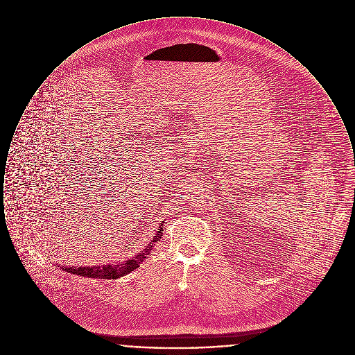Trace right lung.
<instances>
[{
	"label": "right lung",
	"mask_w": 355,
	"mask_h": 355,
	"mask_svg": "<svg viewBox=\"0 0 355 355\" xmlns=\"http://www.w3.org/2000/svg\"><path fill=\"white\" fill-rule=\"evenodd\" d=\"M161 226H159L157 234L153 236L150 243L148 246H145V249L142 252L135 254V257L126 259L125 262L109 263V265H103V266H80V268L61 266V269L67 271V272H70V274H76V275L86 277V278H101V279H117V278H121V277L135 270L146 259V257L152 252L155 242L161 239V236L164 233Z\"/></svg>",
	"instance_id": "right-lung-1"
}]
</instances>
